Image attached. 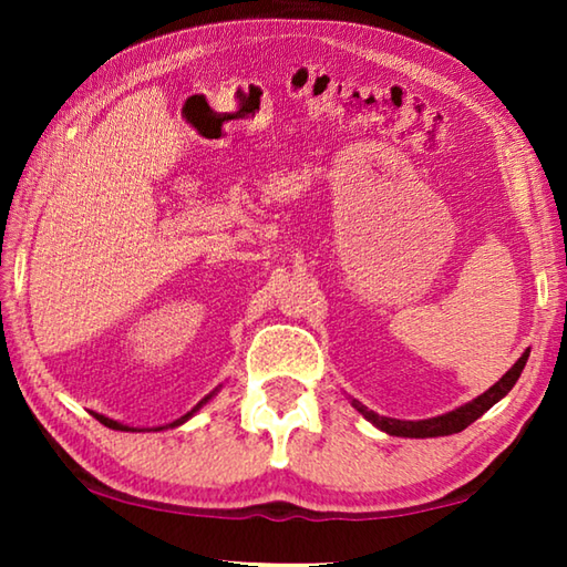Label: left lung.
I'll use <instances>...</instances> for the list:
<instances>
[{"instance_id": "left-lung-1", "label": "left lung", "mask_w": 567, "mask_h": 567, "mask_svg": "<svg viewBox=\"0 0 567 567\" xmlns=\"http://www.w3.org/2000/svg\"><path fill=\"white\" fill-rule=\"evenodd\" d=\"M527 354H530V350H525L520 358H517L513 368L507 370L493 388H487L483 395H477L475 400L465 402V405L445 412V415L427 417V420H395V417L378 415V412L368 410L358 400H352V408H358V412H362V415L368 417L372 425L380 427L382 433L395 435V437H445V435H453V433H460V430H465L467 425H473V422L480 415H485V412L491 410L495 402H501L507 395V392L513 390V385L517 382V378H520V372L525 368Z\"/></svg>"}]
</instances>
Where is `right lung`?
I'll list each match as a JSON object with an SVG mask.
<instances>
[{
	"label": "right lung",
	"instance_id": "right-lung-1",
	"mask_svg": "<svg viewBox=\"0 0 567 567\" xmlns=\"http://www.w3.org/2000/svg\"><path fill=\"white\" fill-rule=\"evenodd\" d=\"M219 388H223V385H219ZM219 388H215L213 392H209V395H205L203 400H199L195 408H192L189 412H185V415H182V417H177V420H172V422H169V425H159V427H147V430H155V433H157V430H167V427H177V425H185V422H187V420H189L192 415H195V412H199V410H203V408L207 405V402H209V400H213V398L217 395V392H219ZM97 420L102 422V425H107V427H112V430H132V433H134V430H145V427H130V425H124V422H117V420H112V417H104V415H97Z\"/></svg>",
	"mask_w": 567,
	"mask_h": 567
}]
</instances>
